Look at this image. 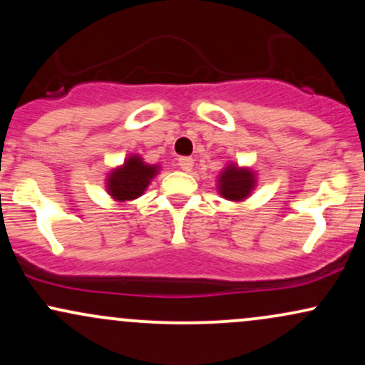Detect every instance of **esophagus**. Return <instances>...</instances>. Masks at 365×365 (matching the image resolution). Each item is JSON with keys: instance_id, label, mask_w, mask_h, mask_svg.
Returning a JSON list of instances; mask_svg holds the SVG:
<instances>
[{"instance_id": "1", "label": "esophagus", "mask_w": 365, "mask_h": 365, "mask_svg": "<svg viewBox=\"0 0 365 365\" xmlns=\"http://www.w3.org/2000/svg\"><path fill=\"white\" fill-rule=\"evenodd\" d=\"M178 166L183 171H190L192 168H194V159H192V158H180L178 159Z\"/></svg>"}]
</instances>
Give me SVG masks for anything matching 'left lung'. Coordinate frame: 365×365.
<instances>
[{
  "label": "left lung",
  "instance_id": "1",
  "mask_svg": "<svg viewBox=\"0 0 365 365\" xmlns=\"http://www.w3.org/2000/svg\"><path fill=\"white\" fill-rule=\"evenodd\" d=\"M257 175L249 166H238L237 163H228L217 175V194L232 202H242L255 190Z\"/></svg>",
  "mask_w": 365,
  "mask_h": 365
}]
</instances>
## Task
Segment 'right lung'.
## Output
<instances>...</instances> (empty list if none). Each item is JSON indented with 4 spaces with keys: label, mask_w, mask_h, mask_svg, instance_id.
Returning <instances> with one entry per match:
<instances>
[{
    "label": "right lung",
    "mask_w": 365,
    "mask_h": 365,
    "mask_svg": "<svg viewBox=\"0 0 365 365\" xmlns=\"http://www.w3.org/2000/svg\"><path fill=\"white\" fill-rule=\"evenodd\" d=\"M161 170L159 165H148L139 154H130L123 165L113 168L106 175V192L116 202L139 199L148 190L149 183Z\"/></svg>",
    "instance_id": "obj_1"
}]
</instances>
